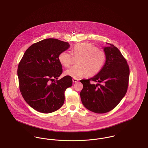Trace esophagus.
Listing matches in <instances>:
<instances>
[{
	"label": "esophagus",
	"mask_w": 148,
	"mask_h": 148,
	"mask_svg": "<svg viewBox=\"0 0 148 148\" xmlns=\"http://www.w3.org/2000/svg\"><path fill=\"white\" fill-rule=\"evenodd\" d=\"M79 80L78 79H73V82H74V83H77L78 81Z\"/></svg>",
	"instance_id": "1"
}]
</instances>
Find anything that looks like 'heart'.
I'll return each instance as SVG.
<instances>
[{
  "instance_id": "1",
  "label": "heart",
  "mask_w": 148,
  "mask_h": 148,
  "mask_svg": "<svg viewBox=\"0 0 148 148\" xmlns=\"http://www.w3.org/2000/svg\"><path fill=\"white\" fill-rule=\"evenodd\" d=\"M73 55L79 57L77 61V65L66 70L65 74L74 79H79L86 74L88 77L97 74L102 69L106 61L105 52L88 43L76 45L73 49ZM58 60L62 65L68 68L72 64L73 56L65 51L60 53Z\"/></svg>"
}]
</instances>
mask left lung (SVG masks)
Returning <instances> with one entry per match:
<instances>
[{"label":"left lung","instance_id":"left-lung-1","mask_svg":"<svg viewBox=\"0 0 148 148\" xmlns=\"http://www.w3.org/2000/svg\"><path fill=\"white\" fill-rule=\"evenodd\" d=\"M108 45L102 47L106 61L100 71L91 78L80 80L83 85L80 93L83 105L99 114L113 110L122 100L127 91L130 76L128 65L120 51L113 45Z\"/></svg>","mask_w":148,"mask_h":148}]
</instances>
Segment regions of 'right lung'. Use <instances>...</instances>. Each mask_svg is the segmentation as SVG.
<instances>
[{"mask_svg":"<svg viewBox=\"0 0 148 148\" xmlns=\"http://www.w3.org/2000/svg\"><path fill=\"white\" fill-rule=\"evenodd\" d=\"M69 43L56 39H45L30 46L17 70L20 90L24 100L35 110L50 113L59 109L65 101L64 92L72 86V78L65 76L58 60Z\"/></svg>","mask_w":148,"mask_h":148,"instance_id":"add662e5","label":"right lung"}]
</instances>
